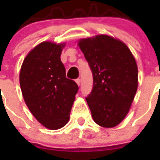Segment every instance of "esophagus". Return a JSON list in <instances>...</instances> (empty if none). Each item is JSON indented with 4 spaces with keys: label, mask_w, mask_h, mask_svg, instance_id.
<instances>
[{
    "label": "esophagus",
    "mask_w": 160,
    "mask_h": 160,
    "mask_svg": "<svg viewBox=\"0 0 160 160\" xmlns=\"http://www.w3.org/2000/svg\"><path fill=\"white\" fill-rule=\"evenodd\" d=\"M75 82H76V83L78 85V86H80V79H79V78L75 79Z\"/></svg>",
    "instance_id": "obj_1"
}]
</instances>
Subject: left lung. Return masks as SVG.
Returning a JSON list of instances; mask_svg holds the SVG:
<instances>
[{
	"label": "left lung",
	"mask_w": 160,
	"mask_h": 160,
	"mask_svg": "<svg viewBox=\"0 0 160 160\" xmlns=\"http://www.w3.org/2000/svg\"><path fill=\"white\" fill-rule=\"evenodd\" d=\"M78 46L93 74V89L86 98L94 122L114 128L129 112L138 88V67L129 48L107 35L84 38Z\"/></svg>",
	"instance_id": "left-lung-1"
}]
</instances>
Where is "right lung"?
I'll list each match as a JSON object with an SVG mask.
<instances>
[{
	"mask_svg": "<svg viewBox=\"0 0 160 160\" xmlns=\"http://www.w3.org/2000/svg\"><path fill=\"white\" fill-rule=\"evenodd\" d=\"M64 46V43L42 42L28 53L20 71V86L28 108L50 130L67 123L78 91L77 83L66 77L60 58Z\"/></svg>",
	"mask_w": 160,
	"mask_h": 160,
	"instance_id": "right-lung-1",
	"label": "right lung"
}]
</instances>
